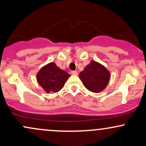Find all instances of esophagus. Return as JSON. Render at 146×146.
I'll return each instance as SVG.
<instances>
[{
    "label": "esophagus",
    "instance_id": "34e87169",
    "mask_svg": "<svg viewBox=\"0 0 146 146\" xmlns=\"http://www.w3.org/2000/svg\"><path fill=\"white\" fill-rule=\"evenodd\" d=\"M71 74L73 75H78V72H77V71H71Z\"/></svg>",
    "mask_w": 146,
    "mask_h": 146
}]
</instances>
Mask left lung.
Returning a JSON list of instances; mask_svg holds the SVG:
<instances>
[{
	"label": "left lung",
	"mask_w": 146,
	"mask_h": 146,
	"mask_svg": "<svg viewBox=\"0 0 146 146\" xmlns=\"http://www.w3.org/2000/svg\"><path fill=\"white\" fill-rule=\"evenodd\" d=\"M79 78L84 86L93 93H100L106 88L110 79V71L104 65L95 60L80 72Z\"/></svg>",
	"instance_id": "obj_1"
}]
</instances>
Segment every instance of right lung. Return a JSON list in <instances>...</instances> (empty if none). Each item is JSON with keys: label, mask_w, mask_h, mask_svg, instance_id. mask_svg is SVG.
<instances>
[{"label": "right lung", "mask_w": 146, "mask_h": 146, "mask_svg": "<svg viewBox=\"0 0 146 146\" xmlns=\"http://www.w3.org/2000/svg\"><path fill=\"white\" fill-rule=\"evenodd\" d=\"M71 77L67 72L61 69L51 62L43 66L36 74L38 84L47 93H58Z\"/></svg>", "instance_id": "1"}]
</instances>
